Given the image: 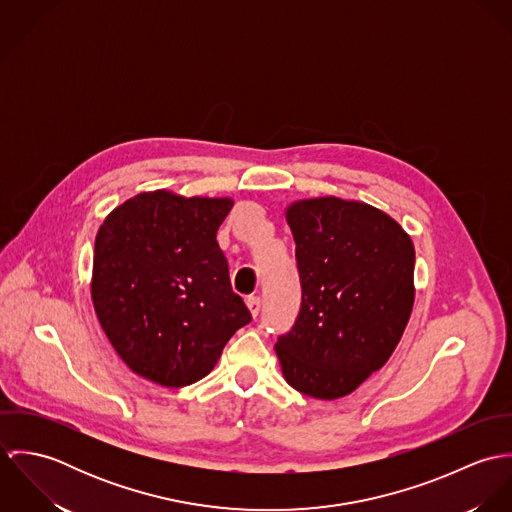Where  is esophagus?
Segmentation results:
<instances>
[{
	"mask_svg": "<svg viewBox=\"0 0 512 512\" xmlns=\"http://www.w3.org/2000/svg\"><path fill=\"white\" fill-rule=\"evenodd\" d=\"M246 305H248V309H250L252 317H258V313H260V307H262V299H260L258 295H250V297L246 299Z\"/></svg>",
	"mask_w": 512,
	"mask_h": 512,
	"instance_id": "obj_1",
	"label": "esophagus"
}]
</instances>
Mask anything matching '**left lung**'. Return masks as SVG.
<instances>
[{"mask_svg":"<svg viewBox=\"0 0 512 512\" xmlns=\"http://www.w3.org/2000/svg\"><path fill=\"white\" fill-rule=\"evenodd\" d=\"M286 220L301 307L276 355L297 392L343 398L400 343L414 305V244L386 213L339 197L295 201Z\"/></svg>","mask_w":512,"mask_h":512,"instance_id":"1","label":"left lung"}]
</instances>
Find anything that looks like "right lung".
<instances>
[{"label":"right lung","mask_w":512,"mask_h":512,"mask_svg":"<svg viewBox=\"0 0 512 512\" xmlns=\"http://www.w3.org/2000/svg\"><path fill=\"white\" fill-rule=\"evenodd\" d=\"M232 205L159 189L128 199L98 228L94 311L120 359L155 384L201 380L252 321L217 242Z\"/></svg>","instance_id":"1"}]
</instances>
